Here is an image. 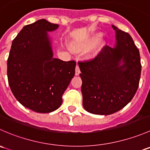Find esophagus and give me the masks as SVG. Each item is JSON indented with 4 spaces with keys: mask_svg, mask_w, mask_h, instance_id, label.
<instances>
[{
    "mask_svg": "<svg viewBox=\"0 0 150 150\" xmlns=\"http://www.w3.org/2000/svg\"><path fill=\"white\" fill-rule=\"evenodd\" d=\"M81 73V70H80V67L78 66V64H77L76 67H75V75H79V74Z\"/></svg>",
    "mask_w": 150,
    "mask_h": 150,
    "instance_id": "obj_1",
    "label": "esophagus"
}]
</instances>
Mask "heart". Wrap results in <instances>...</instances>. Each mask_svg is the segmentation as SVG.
I'll return each mask as SVG.
<instances>
[{
    "label": "heart",
    "mask_w": 150,
    "mask_h": 150,
    "mask_svg": "<svg viewBox=\"0 0 150 150\" xmlns=\"http://www.w3.org/2000/svg\"><path fill=\"white\" fill-rule=\"evenodd\" d=\"M101 37H102V34H101V33H96V34L88 42L83 43H75V44L73 45V48H75V50H77V51H81V50L83 49L86 47H87L88 45L96 43Z\"/></svg>",
    "instance_id": "heart-1"
}]
</instances>
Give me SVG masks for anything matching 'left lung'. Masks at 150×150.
I'll use <instances>...</instances> for the list:
<instances>
[{"instance_id":"obj_1","label":"left lung","mask_w":150,"mask_h":150,"mask_svg":"<svg viewBox=\"0 0 150 150\" xmlns=\"http://www.w3.org/2000/svg\"><path fill=\"white\" fill-rule=\"evenodd\" d=\"M112 27L115 46H104L96 57L78 62L83 105L92 114L107 115L120 110L131 102L139 84V51L128 33Z\"/></svg>"}]
</instances>
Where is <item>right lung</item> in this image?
Masks as SVG:
<instances>
[{"label":"right lung","mask_w":150,"mask_h":150,"mask_svg":"<svg viewBox=\"0 0 150 150\" xmlns=\"http://www.w3.org/2000/svg\"><path fill=\"white\" fill-rule=\"evenodd\" d=\"M58 27L46 19L25 26L13 39L7 60L8 81L13 96L36 112L57 110L75 75L74 60L64 62L53 57L47 32Z\"/></svg>","instance_id":"right-lung-1"}]
</instances>
